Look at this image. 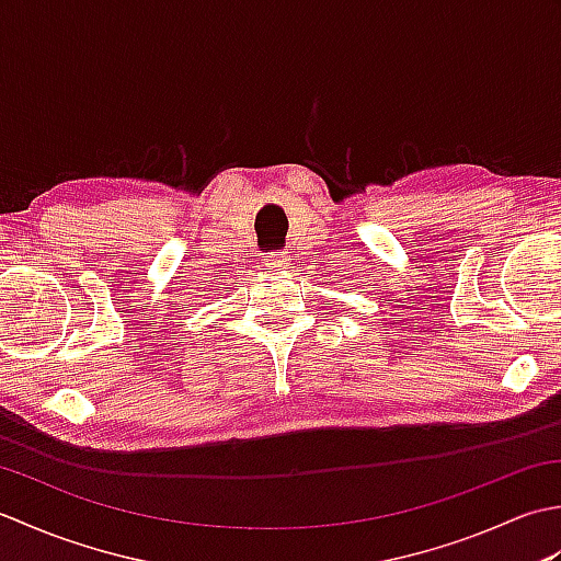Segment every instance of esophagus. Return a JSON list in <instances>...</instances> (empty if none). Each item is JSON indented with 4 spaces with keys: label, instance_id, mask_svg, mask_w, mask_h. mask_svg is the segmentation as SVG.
Masks as SVG:
<instances>
[{
    "label": "esophagus",
    "instance_id": "obj_1",
    "mask_svg": "<svg viewBox=\"0 0 561 561\" xmlns=\"http://www.w3.org/2000/svg\"><path fill=\"white\" fill-rule=\"evenodd\" d=\"M265 265H267L270 270H287L289 257H287V253H270V255L265 257Z\"/></svg>",
    "mask_w": 561,
    "mask_h": 561
}]
</instances>
